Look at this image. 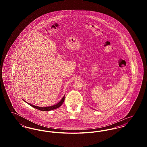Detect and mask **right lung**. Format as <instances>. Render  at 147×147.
<instances>
[{
  "label": "right lung",
  "instance_id": "add662e5",
  "mask_svg": "<svg viewBox=\"0 0 147 147\" xmlns=\"http://www.w3.org/2000/svg\"><path fill=\"white\" fill-rule=\"evenodd\" d=\"M64 96H65V95H64V96H63V98H62V99L57 104L53 105V106H49V107H39V106H35V105H31V104H29V103H28L27 102H26L28 103V105H30L31 106L34 107V108L37 109V110H41V111H51V110H52L57 109V108L59 107L61 105H62V104H63V102H64V98H65Z\"/></svg>",
  "mask_w": 147,
  "mask_h": 147
}]
</instances>
